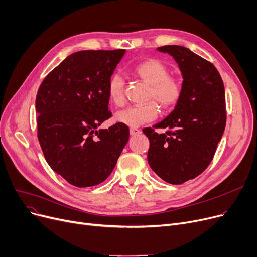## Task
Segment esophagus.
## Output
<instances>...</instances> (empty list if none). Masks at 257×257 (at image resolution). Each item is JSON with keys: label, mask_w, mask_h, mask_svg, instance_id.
Instances as JSON below:
<instances>
[{"label": "esophagus", "mask_w": 257, "mask_h": 257, "mask_svg": "<svg viewBox=\"0 0 257 257\" xmlns=\"http://www.w3.org/2000/svg\"><path fill=\"white\" fill-rule=\"evenodd\" d=\"M141 132H140V130H138V128H135V127H132V128H130V134L132 136H136V135H138V134H140Z\"/></svg>", "instance_id": "esophagus-1"}]
</instances>
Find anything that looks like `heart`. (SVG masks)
<instances>
[{
    "label": "heart",
    "instance_id": "1",
    "mask_svg": "<svg viewBox=\"0 0 257 257\" xmlns=\"http://www.w3.org/2000/svg\"><path fill=\"white\" fill-rule=\"evenodd\" d=\"M133 74L150 85L148 93L149 103L127 107L115 115L121 124L138 127L155 120L159 114V105L168 112L174 109L181 101L184 87L183 82L170 75L168 67L157 58L142 60L133 68ZM108 99L115 106L125 104L124 80L120 75L114 74L107 82Z\"/></svg>",
    "mask_w": 257,
    "mask_h": 257
}]
</instances>
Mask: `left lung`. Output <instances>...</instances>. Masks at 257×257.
Returning a JSON list of instances; mask_svg holds the SVG:
<instances>
[{
  "label": "left lung",
  "mask_w": 257,
  "mask_h": 257,
  "mask_svg": "<svg viewBox=\"0 0 257 257\" xmlns=\"http://www.w3.org/2000/svg\"><path fill=\"white\" fill-rule=\"evenodd\" d=\"M179 64L184 93L180 103L156 128L142 132L150 140L148 161L154 172L170 184L197 178L208 167L226 126L223 79L208 60L189 49L168 45L158 48Z\"/></svg>",
  "instance_id": "obj_1"
}]
</instances>
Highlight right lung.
<instances>
[{
    "label": "right lung",
    "instance_id": "right-lung-1",
    "mask_svg": "<svg viewBox=\"0 0 257 257\" xmlns=\"http://www.w3.org/2000/svg\"><path fill=\"white\" fill-rule=\"evenodd\" d=\"M124 52L73 53L44 78L36 95L38 138L46 161L76 187L103 182L128 141L130 130L119 122L96 130L112 117L107 82Z\"/></svg>",
    "mask_w": 257,
    "mask_h": 257
}]
</instances>
